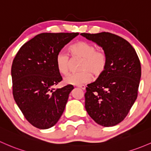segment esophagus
<instances>
[{
	"label": "esophagus",
	"instance_id": "1",
	"mask_svg": "<svg viewBox=\"0 0 151 151\" xmlns=\"http://www.w3.org/2000/svg\"><path fill=\"white\" fill-rule=\"evenodd\" d=\"M77 87H78V88H81V89H82V90H85V88H86V87H85V85H79V86H77Z\"/></svg>",
	"mask_w": 151,
	"mask_h": 151
}]
</instances>
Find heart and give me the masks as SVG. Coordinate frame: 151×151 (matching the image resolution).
<instances>
[{"label":"heart","instance_id":"heart-1","mask_svg":"<svg viewBox=\"0 0 151 151\" xmlns=\"http://www.w3.org/2000/svg\"><path fill=\"white\" fill-rule=\"evenodd\" d=\"M71 56L82 58L80 72L72 73L64 79L67 85H81L88 83L92 79L91 72L95 76H99L106 69L107 58L104 51L98 50L93 43L86 41H79L69 47ZM69 56L66 53L60 51L55 57V66L60 74L66 75L69 73Z\"/></svg>","mask_w":151,"mask_h":151}]
</instances>
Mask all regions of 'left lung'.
I'll use <instances>...</instances> for the list:
<instances>
[{"instance_id":"left-lung-1","label":"left lung","mask_w":151,"mask_h":151,"mask_svg":"<svg viewBox=\"0 0 151 151\" xmlns=\"http://www.w3.org/2000/svg\"><path fill=\"white\" fill-rule=\"evenodd\" d=\"M103 47L106 69L86 88L85 109L98 124L112 127L124 119L137 99L140 61L128 41L110 32L81 33Z\"/></svg>"}]
</instances>
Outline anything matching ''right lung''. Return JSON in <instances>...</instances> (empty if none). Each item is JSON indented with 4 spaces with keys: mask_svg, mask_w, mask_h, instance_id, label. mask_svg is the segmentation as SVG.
<instances>
[{
    "mask_svg": "<svg viewBox=\"0 0 151 151\" xmlns=\"http://www.w3.org/2000/svg\"><path fill=\"white\" fill-rule=\"evenodd\" d=\"M79 35L41 33L24 44L12 63L13 96L25 119L38 129H48L59 120L72 85L55 89L62 80L55 57Z\"/></svg>",
    "mask_w": 151,
    "mask_h": 151,
    "instance_id": "obj_1",
    "label": "right lung"
}]
</instances>
